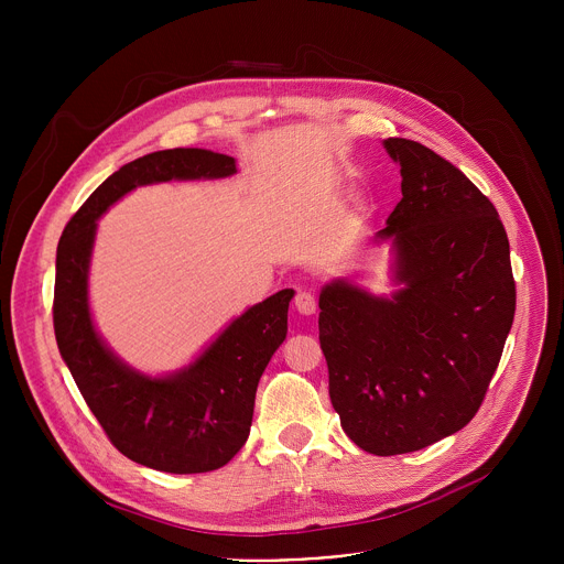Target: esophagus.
I'll return each instance as SVG.
<instances>
[{
  "instance_id": "esophagus-1",
  "label": "esophagus",
  "mask_w": 564,
  "mask_h": 564,
  "mask_svg": "<svg viewBox=\"0 0 564 564\" xmlns=\"http://www.w3.org/2000/svg\"><path fill=\"white\" fill-rule=\"evenodd\" d=\"M294 305H296L299 314H305V316H310V314L316 312V299H314L312 292H305V290H301V292L294 296Z\"/></svg>"
}]
</instances>
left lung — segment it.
I'll return each mask as SVG.
<instances>
[{
	"label": "left lung",
	"instance_id": "obj_1",
	"mask_svg": "<svg viewBox=\"0 0 564 564\" xmlns=\"http://www.w3.org/2000/svg\"><path fill=\"white\" fill-rule=\"evenodd\" d=\"M401 200L375 234L390 294L337 276L318 292L330 401L366 453L426 448L477 413L516 314L509 238L494 203L429 147L383 140Z\"/></svg>",
	"mask_w": 564,
	"mask_h": 564
}]
</instances>
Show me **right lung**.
<instances>
[{
	"instance_id": "right-lung-1",
	"label": "right lung",
	"mask_w": 564,
	"mask_h": 564,
	"mask_svg": "<svg viewBox=\"0 0 564 564\" xmlns=\"http://www.w3.org/2000/svg\"><path fill=\"white\" fill-rule=\"evenodd\" d=\"M236 160L209 149L147 153L111 174L68 220L55 259L53 326L59 355L113 446L153 470L207 473L248 442L259 379L288 335L294 290L250 305L183 368L149 375L118 357L98 333L89 272L98 220L138 187L218 181Z\"/></svg>"
}]
</instances>
